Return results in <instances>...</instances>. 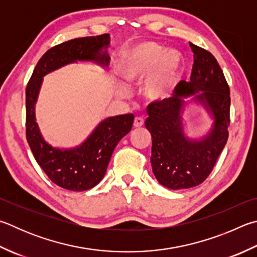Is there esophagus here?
<instances>
[{
	"instance_id": "obj_1",
	"label": "esophagus",
	"mask_w": 257,
	"mask_h": 257,
	"mask_svg": "<svg viewBox=\"0 0 257 257\" xmlns=\"http://www.w3.org/2000/svg\"><path fill=\"white\" fill-rule=\"evenodd\" d=\"M144 125V119L141 118V116H136L134 120V127L135 128H141Z\"/></svg>"
}]
</instances>
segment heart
<instances>
[{"instance_id":"1","label":"heart","mask_w":257,"mask_h":257,"mask_svg":"<svg viewBox=\"0 0 257 257\" xmlns=\"http://www.w3.org/2000/svg\"><path fill=\"white\" fill-rule=\"evenodd\" d=\"M180 57L175 51H166L154 43H144L130 49L123 57L122 76L127 82H144L148 99L161 100L169 95L176 78Z\"/></svg>"}]
</instances>
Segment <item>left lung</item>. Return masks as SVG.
Instances as JSON below:
<instances>
[{
  "instance_id": "left-lung-1",
  "label": "left lung",
  "mask_w": 257,
  "mask_h": 257,
  "mask_svg": "<svg viewBox=\"0 0 257 257\" xmlns=\"http://www.w3.org/2000/svg\"><path fill=\"white\" fill-rule=\"evenodd\" d=\"M190 47L194 57L190 82L181 81L174 96L153 101L146 109L153 173L172 190L193 188L207 179L227 143L230 124V91L221 67L210 51L192 43ZM199 90L203 92L197 95ZM190 95L209 106L215 116L214 129L202 142H190L183 134L181 99Z\"/></svg>"
}]
</instances>
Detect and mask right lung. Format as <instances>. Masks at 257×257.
I'll list each match as a JSON object with an SVG mask.
<instances>
[{
    "label": "right lung",
    "mask_w": 257,
    "mask_h": 257,
    "mask_svg": "<svg viewBox=\"0 0 257 257\" xmlns=\"http://www.w3.org/2000/svg\"><path fill=\"white\" fill-rule=\"evenodd\" d=\"M110 43L108 34L83 37L48 49L39 59L26 87V136L37 163L55 184L71 191L92 189L103 179L116 144L133 127L134 114L108 118L99 124L85 143L69 151L46 143L35 118V103L43 76L76 60H95L108 65L110 57L101 54Z\"/></svg>",
    "instance_id": "1"
}]
</instances>
